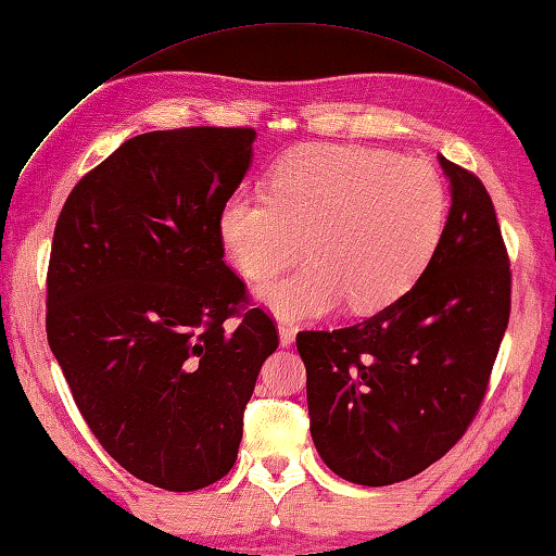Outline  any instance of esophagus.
<instances>
[{
    "label": "esophagus",
    "mask_w": 556,
    "mask_h": 556,
    "mask_svg": "<svg viewBox=\"0 0 556 556\" xmlns=\"http://www.w3.org/2000/svg\"><path fill=\"white\" fill-rule=\"evenodd\" d=\"M293 339H296V327L287 325V323H279V341H281V346H291Z\"/></svg>",
    "instance_id": "1"
}]
</instances>
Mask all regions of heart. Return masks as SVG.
I'll list each match as a JSON object with an SVG mask.
<instances>
[{"mask_svg":"<svg viewBox=\"0 0 556 556\" xmlns=\"http://www.w3.org/2000/svg\"><path fill=\"white\" fill-rule=\"evenodd\" d=\"M448 195L430 162L361 146H305L269 172V193L236 191L217 231L231 263L263 281L305 253L313 263L267 281L257 301L313 320L346 301L380 311L416 285L440 245Z\"/></svg>","mask_w":556,"mask_h":556,"instance_id":"heart-1","label":"heart"}]
</instances>
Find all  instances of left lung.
Returning a JSON list of instances; mask_svg holds the SVG:
<instances>
[{"mask_svg":"<svg viewBox=\"0 0 556 556\" xmlns=\"http://www.w3.org/2000/svg\"><path fill=\"white\" fill-rule=\"evenodd\" d=\"M440 164L452 207L416 285L358 325L296 337L317 454L356 485L418 476L464 437L509 325L511 269L492 198L476 174Z\"/></svg>","mask_w":556,"mask_h":556,"instance_id":"obj_1","label":"left lung"}]
</instances>
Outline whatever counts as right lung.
<instances>
[{
    "label": "right lung",
    "instance_id": "add662e5",
    "mask_svg": "<svg viewBox=\"0 0 556 556\" xmlns=\"http://www.w3.org/2000/svg\"><path fill=\"white\" fill-rule=\"evenodd\" d=\"M253 140V128L217 126L128 138L74 186L54 227L50 349L104 452L169 492L229 473L279 346L217 231Z\"/></svg>",
    "mask_w": 556,
    "mask_h": 556
}]
</instances>
